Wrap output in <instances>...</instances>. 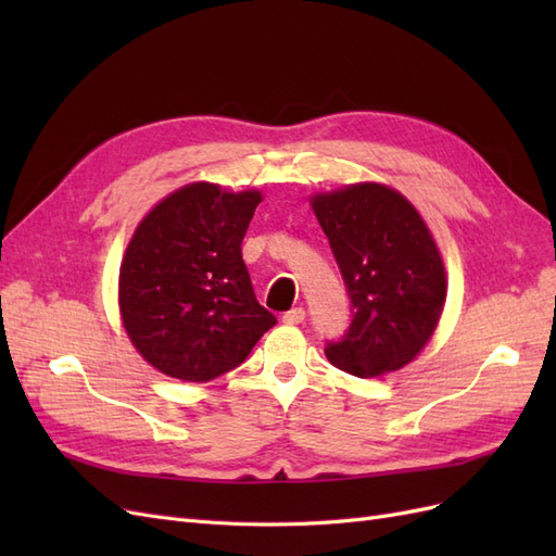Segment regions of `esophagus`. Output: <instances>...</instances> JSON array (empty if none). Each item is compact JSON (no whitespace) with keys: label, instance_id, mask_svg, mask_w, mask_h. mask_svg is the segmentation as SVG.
I'll use <instances>...</instances> for the list:
<instances>
[{"label":"esophagus","instance_id":"1","mask_svg":"<svg viewBox=\"0 0 556 556\" xmlns=\"http://www.w3.org/2000/svg\"><path fill=\"white\" fill-rule=\"evenodd\" d=\"M306 319V311L304 308H292V311H288V313H282V323L285 325H301Z\"/></svg>","mask_w":556,"mask_h":556}]
</instances>
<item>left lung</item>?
Listing matches in <instances>:
<instances>
[{
    "mask_svg": "<svg viewBox=\"0 0 556 556\" xmlns=\"http://www.w3.org/2000/svg\"><path fill=\"white\" fill-rule=\"evenodd\" d=\"M350 296V327L327 341L329 362L374 378L413 362L445 306V266L406 197L378 182L313 197Z\"/></svg>",
    "mask_w": 556,
    "mask_h": 556,
    "instance_id": "1",
    "label": "left lung"
}]
</instances>
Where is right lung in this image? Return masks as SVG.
I'll list each match as a JSON object with an SVG mask.
<instances>
[{"instance_id": "1", "label": "right lung", "mask_w": 556, "mask_h": 556, "mask_svg": "<svg viewBox=\"0 0 556 556\" xmlns=\"http://www.w3.org/2000/svg\"><path fill=\"white\" fill-rule=\"evenodd\" d=\"M262 194L192 182L150 211L121 266L129 339L157 371L206 382L245 362L278 319L252 290L241 243Z\"/></svg>"}]
</instances>
